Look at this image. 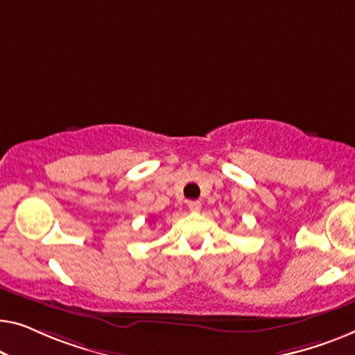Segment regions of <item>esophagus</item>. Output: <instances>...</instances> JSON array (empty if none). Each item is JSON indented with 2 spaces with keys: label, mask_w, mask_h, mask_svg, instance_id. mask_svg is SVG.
Here are the masks:
<instances>
[{
  "label": "esophagus",
  "mask_w": 355,
  "mask_h": 355,
  "mask_svg": "<svg viewBox=\"0 0 355 355\" xmlns=\"http://www.w3.org/2000/svg\"><path fill=\"white\" fill-rule=\"evenodd\" d=\"M188 209H189V212H199V211H201V202H199V201H189Z\"/></svg>",
  "instance_id": "1"
}]
</instances>
